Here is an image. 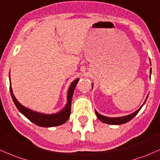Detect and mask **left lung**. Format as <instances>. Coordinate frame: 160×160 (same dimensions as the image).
I'll use <instances>...</instances> for the list:
<instances>
[{"mask_svg":"<svg viewBox=\"0 0 160 160\" xmlns=\"http://www.w3.org/2000/svg\"><path fill=\"white\" fill-rule=\"evenodd\" d=\"M150 64H151V63H150ZM149 73H150V75H151V73H152V69H150V70H149ZM93 84L92 83V88H93ZM147 98H148V96H147V99L145 100V101H144L143 104H142V105L141 106V107H139L137 110H136L135 112H133L132 113L129 114V115L123 116V117H106V116H103V115H102V114L99 113V112L95 110L96 115H97V118L101 121V122H105V123H107V124H111V125H120V124L126 123V122H129V121H130L131 120H132V119L136 115H137L138 112H139V111L141 110V108L142 107V106L144 105V103H145L146 101H147Z\"/></svg>","mask_w":160,"mask_h":160,"instance_id":"8db88e82","label":"left lung"}]
</instances>
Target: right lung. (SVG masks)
Masks as SVG:
<instances>
[{"instance_id": "1", "label": "right lung", "mask_w": 160, "mask_h": 160, "mask_svg": "<svg viewBox=\"0 0 160 160\" xmlns=\"http://www.w3.org/2000/svg\"><path fill=\"white\" fill-rule=\"evenodd\" d=\"M10 79V92H11V97L13 102H14L15 106L18 108V110L25 117L31 120L32 122H33L36 125L42 127H57V126H60L66 122L67 120L69 119L70 115V112H71V102H72V97H73V91L75 90V87L78 83L80 79L77 78L73 80L71 83H70V87H69L68 90H67V102L66 106L60 110L58 112L55 113H43V112H37V111L32 110L31 109L28 108V107L23 106L21 102H18L16 97H14L13 93L12 87H11V77L9 74Z\"/></svg>"}]
</instances>
